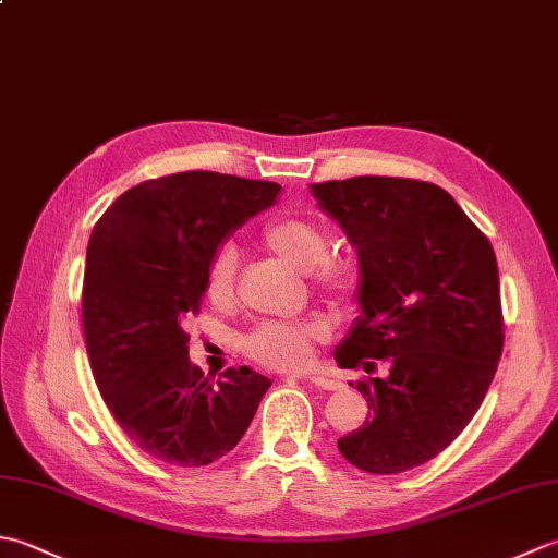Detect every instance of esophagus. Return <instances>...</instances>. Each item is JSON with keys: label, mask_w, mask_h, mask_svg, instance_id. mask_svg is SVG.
Returning <instances> with one entry per match:
<instances>
[{"label": "esophagus", "mask_w": 558, "mask_h": 558, "mask_svg": "<svg viewBox=\"0 0 558 558\" xmlns=\"http://www.w3.org/2000/svg\"><path fill=\"white\" fill-rule=\"evenodd\" d=\"M306 381L314 384L316 388H322V390H338V388H342V384L336 381V378H326V376H306Z\"/></svg>", "instance_id": "obj_1"}]
</instances>
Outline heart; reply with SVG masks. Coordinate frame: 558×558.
Here are the masks:
<instances>
[{
  "label": "heart",
  "mask_w": 558,
  "mask_h": 558,
  "mask_svg": "<svg viewBox=\"0 0 558 558\" xmlns=\"http://www.w3.org/2000/svg\"><path fill=\"white\" fill-rule=\"evenodd\" d=\"M260 242L272 254L300 270H312L316 290L330 302H348L357 290V268L342 256H326L328 236L322 225L300 216H278L260 228ZM236 258L230 248L216 254L208 270L206 294L213 304H228L234 292ZM328 336V326L318 318L294 322H264L244 338L252 360L270 369H302L314 350Z\"/></svg>",
  "instance_id": "heart-1"
}]
</instances>
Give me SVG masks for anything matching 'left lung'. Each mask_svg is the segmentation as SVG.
Masks as SVG:
<instances>
[{
    "mask_svg": "<svg viewBox=\"0 0 558 558\" xmlns=\"http://www.w3.org/2000/svg\"><path fill=\"white\" fill-rule=\"evenodd\" d=\"M360 256L362 316L336 350L372 414L338 438L354 468L396 475L436 458L475 417L504 350L494 248L441 186L402 177L312 184Z\"/></svg>",
    "mask_w": 558,
    "mask_h": 558,
    "instance_id": "left-lung-1",
    "label": "left lung"
}]
</instances>
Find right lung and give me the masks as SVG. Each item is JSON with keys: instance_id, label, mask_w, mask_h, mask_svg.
<instances>
[{"instance_id": "add662e5", "label": "right lung", "mask_w": 558, "mask_h": 558, "mask_svg": "<svg viewBox=\"0 0 558 558\" xmlns=\"http://www.w3.org/2000/svg\"><path fill=\"white\" fill-rule=\"evenodd\" d=\"M280 184L177 172L129 189L93 228L83 276V336L105 405L162 462L201 468L240 444L270 378L240 366L213 384L189 362L218 246L276 204Z\"/></svg>"}]
</instances>
